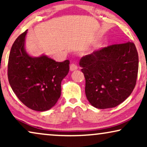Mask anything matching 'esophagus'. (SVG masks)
<instances>
[{
    "label": "esophagus",
    "instance_id": "1",
    "mask_svg": "<svg viewBox=\"0 0 147 147\" xmlns=\"http://www.w3.org/2000/svg\"><path fill=\"white\" fill-rule=\"evenodd\" d=\"M69 69H70V70H71V71H75V70L78 69V66L76 65L75 63H72L70 64V65H69Z\"/></svg>",
    "mask_w": 147,
    "mask_h": 147
}]
</instances>
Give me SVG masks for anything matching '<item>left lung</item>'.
Listing matches in <instances>:
<instances>
[{
	"label": "left lung",
	"instance_id": "1",
	"mask_svg": "<svg viewBox=\"0 0 147 147\" xmlns=\"http://www.w3.org/2000/svg\"><path fill=\"white\" fill-rule=\"evenodd\" d=\"M91 105L100 109L123 102L135 87L138 55L134 43L115 44L94 51L80 61Z\"/></svg>",
	"mask_w": 147,
	"mask_h": 147
}]
</instances>
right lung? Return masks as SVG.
Masks as SVG:
<instances>
[{"mask_svg":"<svg viewBox=\"0 0 147 147\" xmlns=\"http://www.w3.org/2000/svg\"><path fill=\"white\" fill-rule=\"evenodd\" d=\"M27 30L12 46L8 63V79L22 103L35 111H46L57 103L61 84L69 70V61L57 62L43 55L34 57L25 51Z\"/></svg>","mask_w":147,"mask_h":147,"instance_id":"1","label":"right lung"}]
</instances>
